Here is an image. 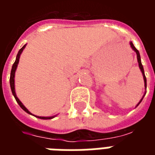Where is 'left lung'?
<instances>
[{
  "label": "left lung",
  "mask_w": 155,
  "mask_h": 155,
  "mask_svg": "<svg viewBox=\"0 0 155 155\" xmlns=\"http://www.w3.org/2000/svg\"><path fill=\"white\" fill-rule=\"evenodd\" d=\"M130 46H131V48L133 49V51H135V53H136L137 54V60H138V63H139V67H140V71H141V72H142V74H143V81H144V87H145V89H146V86H147V83H146V77H145V74H144V71H143V65H142V63H141V60H140V52H139V51L137 50L136 48L134 47V45H133V43L130 41ZM146 94V93H145ZM144 94H143V96H144ZM143 98L140 100V101L138 103V104H137V106L139 105V104H140V102L142 101V100H143Z\"/></svg>",
  "instance_id": "left-lung-1"
}]
</instances>
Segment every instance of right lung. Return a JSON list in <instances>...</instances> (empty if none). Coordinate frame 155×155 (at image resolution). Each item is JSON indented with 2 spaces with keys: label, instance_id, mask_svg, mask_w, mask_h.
I'll list each match as a JSON object with an SVG mask.
<instances>
[{
  "label": "right lung",
  "instance_id": "add662e5",
  "mask_svg": "<svg viewBox=\"0 0 155 155\" xmlns=\"http://www.w3.org/2000/svg\"><path fill=\"white\" fill-rule=\"evenodd\" d=\"M25 45H26V44L23 46V47L20 50V51H18V54H17V55H16V59H15V61L14 62V64H13V65H12V71H11V77H10V84H11V89H12V94H13V95H14V97H15V101H16V102L18 103L19 105L21 106V108L23 110H25L26 113H28V114H32L30 111L26 109V108L24 106V104H22L21 102V101L19 100L18 97L16 96V94H15V71H16V68H17V65H18V63H19V60H20V56H21V54L22 51H23V50L25 49ZM34 115V114H33ZM34 116L37 117V118H39V119H41V120H51V119H53L54 117H55L56 115H54V116H50V117H43V116H36V115H34Z\"/></svg>",
  "mask_w": 155,
  "mask_h": 155
}]
</instances>
